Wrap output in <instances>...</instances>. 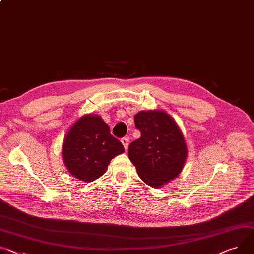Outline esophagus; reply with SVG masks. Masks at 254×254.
I'll use <instances>...</instances> for the list:
<instances>
[{"label":"esophagus","instance_id":"esophagus-1","mask_svg":"<svg viewBox=\"0 0 254 254\" xmlns=\"http://www.w3.org/2000/svg\"><path fill=\"white\" fill-rule=\"evenodd\" d=\"M121 142H122V144L124 145L125 149L127 150V147H128V140L127 139V137H123V139L121 140Z\"/></svg>","mask_w":254,"mask_h":254}]
</instances>
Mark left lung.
<instances>
[{
    "label": "left lung",
    "mask_w": 254,
    "mask_h": 254,
    "mask_svg": "<svg viewBox=\"0 0 254 254\" xmlns=\"http://www.w3.org/2000/svg\"><path fill=\"white\" fill-rule=\"evenodd\" d=\"M141 137L128 146V158L140 178L158 189L174 179L188 157L183 134L168 113L162 110L140 111L134 115Z\"/></svg>",
    "instance_id": "1"
}]
</instances>
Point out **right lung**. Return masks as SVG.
I'll list each match as a JSON object with an SVG mask.
<instances>
[{
    "mask_svg": "<svg viewBox=\"0 0 254 254\" xmlns=\"http://www.w3.org/2000/svg\"><path fill=\"white\" fill-rule=\"evenodd\" d=\"M62 152L68 172L90 182L103 175L111 159L123 154L125 148L99 115L86 114L68 129Z\"/></svg>",
    "mask_w": 254,
    "mask_h": 254,
    "instance_id": "add662e5",
    "label": "right lung"
}]
</instances>
